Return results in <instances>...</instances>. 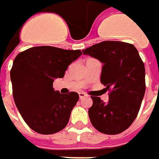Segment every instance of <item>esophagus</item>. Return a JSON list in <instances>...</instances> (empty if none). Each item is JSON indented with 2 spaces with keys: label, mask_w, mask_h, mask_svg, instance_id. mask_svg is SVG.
<instances>
[{
  "label": "esophagus",
  "mask_w": 159,
  "mask_h": 159,
  "mask_svg": "<svg viewBox=\"0 0 159 159\" xmlns=\"http://www.w3.org/2000/svg\"><path fill=\"white\" fill-rule=\"evenodd\" d=\"M79 96H80V98L81 99V98H85V96H86V94H85V92H79Z\"/></svg>",
  "instance_id": "34e87169"
}]
</instances>
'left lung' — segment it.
I'll return each instance as SVG.
<instances>
[{"label":"left lung","instance_id":"left-lung-1","mask_svg":"<svg viewBox=\"0 0 159 159\" xmlns=\"http://www.w3.org/2000/svg\"><path fill=\"white\" fill-rule=\"evenodd\" d=\"M103 63L101 83L109 90V102L92 97L89 118L105 134H118L130 127L146 92L145 65L134 46L124 42L103 41L83 49Z\"/></svg>","mask_w":159,"mask_h":159}]
</instances>
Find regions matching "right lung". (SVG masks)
I'll return each mask as SVG.
<instances>
[{
    "mask_svg": "<svg viewBox=\"0 0 159 159\" xmlns=\"http://www.w3.org/2000/svg\"><path fill=\"white\" fill-rule=\"evenodd\" d=\"M82 55L81 50H68L52 46L32 47L19 53L10 71L13 96L21 116L30 128L41 134L62 130L79 94H61L53 88L56 78Z\"/></svg>",
    "mask_w": 159,
    "mask_h": 159,
    "instance_id": "obj_1",
    "label": "right lung"
}]
</instances>
